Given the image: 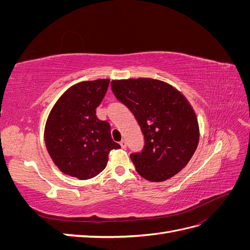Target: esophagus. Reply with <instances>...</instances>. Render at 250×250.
<instances>
[{"mask_svg": "<svg viewBox=\"0 0 250 250\" xmlns=\"http://www.w3.org/2000/svg\"><path fill=\"white\" fill-rule=\"evenodd\" d=\"M120 145H121V147H122L123 149H125L126 148V146H127V143H126V141L125 140H122L120 142Z\"/></svg>", "mask_w": 250, "mask_h": 250, "instance_id": "1", "label": "esophagus"}]
</instances>
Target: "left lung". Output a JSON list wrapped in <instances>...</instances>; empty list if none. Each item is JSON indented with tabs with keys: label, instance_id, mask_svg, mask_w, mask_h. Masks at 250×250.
<instances>
[{
	"label": "left lung",
	"instance_id": "1",
	"mask_svg": "<svg viewBox=\"0 0 250 250\" xmlns=\"http://www.w3.org/2000/svg\"><path fill=\"white\" fill-rule=\"evenodd\" d=\"M110 85L144 134L142 151L130 154L140 175L160 183L184 169L199 141L198 121L186 97L168 83L150 78L113 80Z\"/></svg>",
	"mask_w": 250,
	"mask_h": 250
}]
</instances>
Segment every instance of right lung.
<instances>
[{"label":"right lung","instance_id":"add662e5","mask_svg":"<svg viewBox=\"0 0 250 250\" xmlns=\"http://www.w3.org/2000/svg\"><path fill=\"white\" fill-rule=\"evenodd\" d=\"M108 85V79L77 83L50 112L44 142L53 162L66 175L81 180L97 176L106 167L110 151L121 148L111 139L109 123L96 116Z\"/></svg>","mask_w":250,"mask_h":250}]
</instances>
